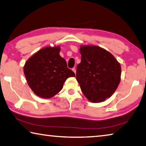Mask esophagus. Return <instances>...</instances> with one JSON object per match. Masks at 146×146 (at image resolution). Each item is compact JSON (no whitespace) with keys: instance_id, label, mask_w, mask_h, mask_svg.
Returning a JSON list of instances; mask_svg holds the SVG:
<instances>
[{"instance_id":"1","label":"esophagus","mask_w":146,"mask_h":146,"mask_svg":"<svg viewBox=\"0 0 146 146\" xmlns=\"http://www.w3.org/2000/svg\"><path fill=\"white\" fill-rule=\"evenodd\" d=\"M72 70H73V72H74V73H75L76 74V69H75V68H73L72 69Z\"/></svg>"}]
</instances>
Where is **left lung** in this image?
Listing matches in <instances>:
<instances>
[{
  "label": "left lung",
  "mask_w": 146,
  "mask_h": 146,
  "mask_svg": "<svg viewBox=\"0 0 146 146\" xmlns=\"http://www.w3.org/2000/svg\"><path fill=\"white\" fill-rule=\"evenodd\" d=\"M81 62L76 78L84 95L91 102L111 97L120 82L121 66L111 53L97 46H80Z\"/></svg>",
  "instance_id": "obj_1"
}]
</instances>
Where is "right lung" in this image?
I'll return each mask as SVG.
<instances>
[{"label":"right lung","instance_id":"right-lung-1","mask_svg":"<svg viewBox=\"0 0 146 146\" xmlns=\"http://www.w3.org/2000/svg\"><path fill=\"white\" fill-rule=\"evenodd\" d=\"M60 46L45 47L29 57L24 66L27 82L38 97L50 98L60 92L66 79L75 75L59 55Z\"/></svg>","mask_w":146,"mask_h":146}]
</instances>
